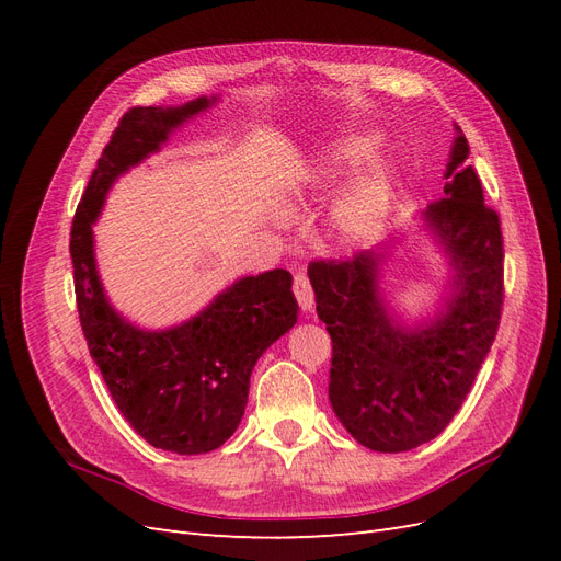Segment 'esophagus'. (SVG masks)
Masks as SVG:
<instances>
[{
	"label": "esophagus",
	"instance_id": "obj_1",
	"mask_svg": "<svg viewBox=\"0 0 561 561\" xmlns=\"http://www.w3.org/2000/svg\"><path fill=\"white\" fill-rule=\"evenodd\" d=\"M293 293L297 297V304L301 307V311H311L313 307V287L309 283V276L304 271H297L293 278Z\"/></svg>",
	"mask_w": 561,
	"mask_h": 561
}]
</instances>
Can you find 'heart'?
I'll return each mask as SVG.
<instances>
[{"label": "heart", "instance_id": "1", "mask_svg": "<svg viewBox=\"0 0 561 561\" xmlns=\"http://www.w3.org/2000/svg\"><path fill=\"white\" fill-rule=\"evenodd\" d=\"M377 138L375 135H353L339 142L332 151H328L322 161L320 173L325 180H334L348 171L351 165L360 163L371 154ZM390 192H393V180H390V168L386 161H369L358 173L351 178L342 194L332 206V222L348 239H360L375 229L388 206Z\"/></svg>", "mask_w": 561, "mask_h": 561}]
</instances>
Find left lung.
Returning a JSON list of instances; mask_svg holds the SVG:
<instances>
[{"label":"left lung","instance_id":"1","mask_svg":"<svg viewBox=\"0 0 561 561\" xmlns=\"http://www.w3.org/2000/svg\"><path fill=\"white\" fill-rule=\"evenodd\" d=\"M445 173V198L426 222L454 266L445 311L402 328L379 293L381 250L316 260L309 278L318 318L332 336L330 402L344 428L375 451H410L443 433L494 344L503 309V236L484 203L461 128Z\"/></svg>","mask_w":561,"mask_h":561}]
</instances>
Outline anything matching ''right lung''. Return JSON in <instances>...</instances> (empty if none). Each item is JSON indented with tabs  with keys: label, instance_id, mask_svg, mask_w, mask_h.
<instances>
[{
	"label": "right lung",
	"instance_id": "obj_1",
	"mask_svg": "<svg viewBox=\"0 0 561 561\" xmlns=\"http://www.w3.org/2000/svg\"><path fill=\"white\" fill-rule=\"evenodd\" d=\"M213 103L215 98H196L180 107L128 110L98 159L70 233L81 330L112 400L149 445L186 456L222 447L239 428L254 363L297 322L293 276L285 268L245 276L180 328L147 332L105 297L93 222L112 182Z\"/></svg>",
	"mask_w": 561,
	"mask_h": 561
}]
</instances>
